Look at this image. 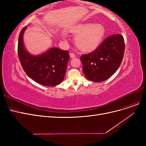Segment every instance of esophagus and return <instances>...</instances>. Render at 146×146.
Masks as SVG:
<instances>
[{
  "mask_svg": "<svg viewBox=\"0 0 146 146\" xmlns=\"http://www.w3.org/2000/svg\"><path fill=\"white\" fill-rule=\"evenodd\" d=\"M70 58H75V57H76V55H75L74 53H70Z\"/></svg>",
  "mask_w": 146,
  "mask_h": 146,
  "instance_id": "34e87169",
  "label": "esophagus"
}]
</instances>
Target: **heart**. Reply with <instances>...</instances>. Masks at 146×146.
I'll list each match as a JSON object with an SVG mask.
<instances>
[{
    "instance_id": "obj_1",
    "label": "heart",
    "mask_w": 146,
    "mask_h": 146,
    "mask_svg": "<svg viewBox=\"0 0 146 146\" xmlns=\"http://www.w3.org/2000/svg\"><path fill=\"white\" fill-rule=\"evenodd\" d=\"M72 33L77 35L75 44L78 49L82 52H90L100 45L104 37L105 29L99 23H85L77 25Z\"/></svg>"
}]
</instances>
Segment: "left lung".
I'll return each mask as SVG.
<instances>
[{
  "label": "left lung",
  "instance_id": "8db88e82",
  "mask_svg": "<svg viewBox=\"0 0 146 146\" xmlns=\"http://www.w3.org/2000/svg\"><path fill=\"white\" fill-rule=\"evenodd\" d=\"M125 42L120 34L113 35L90 54L83 55L80 60L83 72L88 80L101 82L116 72L123 57Z\"/></svg>",
  "mask_w": 146,
  "mask_h": 146
}]
</instances>
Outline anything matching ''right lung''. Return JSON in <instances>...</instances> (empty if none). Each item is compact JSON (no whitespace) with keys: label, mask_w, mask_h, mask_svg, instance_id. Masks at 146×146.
Returning a JSON list of instances; mask_svg holds the SVG:
<instances>
[{"label":"right lung","mask_w":146,"mask_h":146,"mask_svg":"<svg viewBox=\"0 0 146 146\" xmlns=\"http://www.w3.org/2000/svg\"><path fill=\"white\" fill-rule=\"evenodd\" d=\"M27 27L20 32L17 52L24 70L35 82L44 86H54L63 82L69 59V52L52 47L39 55H33L25 48L23 35Z\"/></svg>","instance_id":"add662e5"}]
</instances>
